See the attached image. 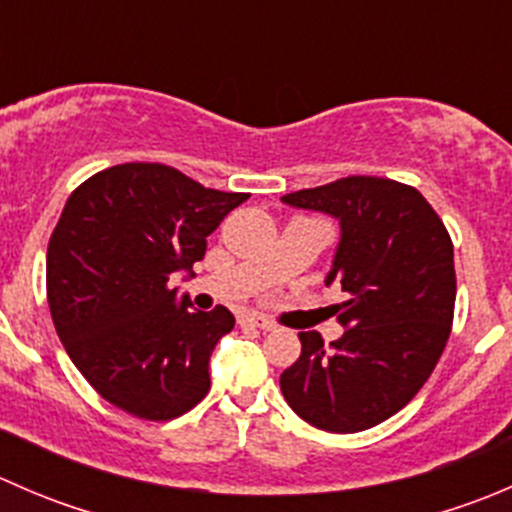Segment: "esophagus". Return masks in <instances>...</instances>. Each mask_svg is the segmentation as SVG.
Wrapping results in <instances>:
<instances>
[{
    "mask_svg": "<svg viewBox=\"0 0 512 512\" xmlns=\"http://www.w3.org/2000/svg\"><path fill=\"white\" fill-rule=\"evenodd\" d=\"M242 322L250 324V327L262 329V332H272V329H275V324H272L267 317H262V314H245V317H242Z\"/></svg>",
    "mask_w": 512,
    "mask_h": 512,
    "instance_id": "34e87169",
    "label": "esophagus"
}]
</instances>
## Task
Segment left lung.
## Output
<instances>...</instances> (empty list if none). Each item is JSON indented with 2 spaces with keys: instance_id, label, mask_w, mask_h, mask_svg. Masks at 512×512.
I'll use <instances>...</instances> for the list:
<instances>
[{
  "instance_id": "left-lung-1",
  "label": "left lung",
  "mask_w": 512,
  "mask_h": 512,
  "mask_svg": "<svg viewBox=\"0 0 512 512\" xmlns=\"http://www.w3.org/2000/svg\"><path fill=\"white\" fill-rule=\"evenodd\" d=\"M282 203L339 220L327 285L339 282L347 302L337 304V342L299 334L302 354L280 389L322 431H366L404 409L441 359L456 304L451 235L416 188L374 175L297 190Z\"/></svg>"
}]
</instances>
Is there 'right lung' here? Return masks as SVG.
<instances>
[{
    "label": "right lung",
    "instance_id": "add662e5",
    "mask_svg": "<svg viewBox=\"0 0 512 512\" xmlns=\"http://www.w3.org/2000/svg\"><path fill=\"white\" fill-rule=\"evenodd\" d=\"M247 193L203 188L160 163H123L69 195L46 250V297L66 354L118 409L168 421L210 389L230 309H190L170 287L193 275L208 235Z\"/></svg>",
    "mask_w": 512,
    "mask_h": 512
}]
</instances>
